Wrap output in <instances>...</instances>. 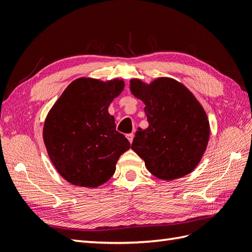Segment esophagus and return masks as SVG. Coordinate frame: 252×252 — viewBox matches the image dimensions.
<instances>
[{
  "label": "esophagus",
  "mask_w": 252,
  "mask_h": 252,
  "mask_svg": "<svg viewBox=\"0 0 252 252\" xmlns=\"http://www.w3.org/2000/svg\"><path fill=\"white\" fill-rule=\"evenodd\" d=\"M126 138L128 139V141H130V144L133 143V138H134V134L131 133V134H127L126 135Z\"/></svg>",
  "instance_id": "obj_1"
}]
</instances>
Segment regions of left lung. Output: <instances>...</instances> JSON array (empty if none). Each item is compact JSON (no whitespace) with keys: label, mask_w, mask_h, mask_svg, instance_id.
Instances as JSON below:
<instances>
[{"label":"left lung","mask_w":252,"mask_h":252,"mask_svg":"<svg viewBox=\"0 0 252 252\" xmlns=\"http://www.w3.org/2000/svg\"><path fill=\"white\" fill-rule=\"evenodd\" d=\"M132 94L145 103L149 126L135 134L131 149L154 177L172 181L188 176L201 160L210 139V122L200 102L171 77L150 83L130 80Z\"/></svg>","instance_id":"obj_1"}]
</instances>
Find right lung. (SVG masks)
Here are the masks:
<instances>
[{"instance_id": "obj_1", "label": "right lung", "mask_w": 252, "mask_h": 252, "mask_svg": "<svg viewBox=\"0 0 252 252\" xmlns=\"http://www.w3.org/2000/svg\"><path fill=\"white\" fill-rule=\"evenodd\" d=\"M125 81L79 77L49 111L42 137L57 172L75 186L95 189L113 177L122 153L130 149L108 113Z\"/></svg>"}]
</instances>
